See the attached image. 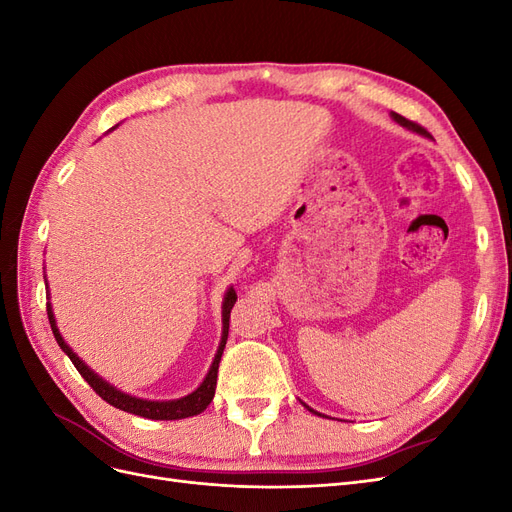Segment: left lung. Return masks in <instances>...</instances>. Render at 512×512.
<instances>
[{
  "instance_id": "obj_1",
  "label": "left lung",
  "mask_w": 512,
  "mask_h": 512,
  "mask_svg": "<svg viewBox=\"0 0 512 512\" xmlns=\"http://www.w3.org/2000/svg\"><path fill=\"white\" fill-rule=\"evenodd\" d=\"M393 119L397 121V123H401V126H406V128H410V130H414V132H418V134H425V136H429V132L421 126V123H416V121H410V119H406V117H401V115H397V113H393ZM309 412H314L312 408L309 406H305ZM314 414H318V412H314ZM318 416H322V414H318Z\"/></svg>"
}]
</instances>
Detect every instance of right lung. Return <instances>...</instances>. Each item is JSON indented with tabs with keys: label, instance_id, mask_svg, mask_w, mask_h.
Masks as SVG:
<instances>
[{
	"label": "right lung",
	"instance_id": "obj_1",
	"mask_svg": "<svg viewBox=\"0 0 512 512\" xmlns=\"http://www.w3.org/2000/svg\"><path fill=\"white\" fill-rule=\"evenodd\" d=\"M237 301V292L235 290H228L226 297H224V309H222V322H224V333H222V344L218 348V354H215L213 359V365L209 369V374L205 378V382L198 386V389L188 395V397H181V399H175V401H145V399H136V397H130L126 393L117 391L115 386L106 384L102 378H98L94 371H91L79 356H76L68 344L61 339L57 327H55V318H53V312H51V305H46V314H49V322H51V329H53V335L57 339L59 348L64 350L70 361L74 363V367L79 369V374L85 378V382L94 389L106 404H111L123 412H130V414H136V416H143V418H151V421H177V418H188V416H196L203 410H207V406L211 404V399L215 395V384H218V367H220V361H222V352H224V346H226V339H228V318H230V309L232 305H235Z\"/></svg>",
	"mask_w": 512,
	"mask_h": 512
}]
</instances>
